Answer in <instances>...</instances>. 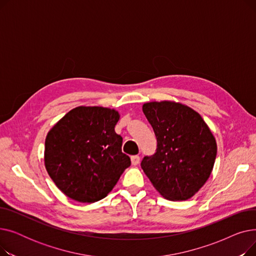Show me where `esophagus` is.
Here are the masks:
<instances>
[{
  "label": "esophagus",
  "instance_id": "1",
  "mask_svg": "<svg viewBox=\"0 0 256 256\" xmlns=\"http://www.w3.org/2000/svg\"><path fill=\"white\" fill-rule=\"evenodd\" d=\"M130 160H132V164L134 166H137L140 163V156H130Z\"/></svg>",
  "mask_w": 256,
  "mask_h": 256
}]
</instances>
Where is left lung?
Instances as JSON below:
<instances>
[{"label": "left lung", "instance_id": "left-lung-1", "mask_svg": "<svg viewBox=\"0 0 256 256\" xmlns=\"http://www.w3.org/2000/svg\"><path fill=\"white\" fill-rule=\"evenodd\" d=\"M156 137V152L141 167L164 198H192L210 178L217 156V142L198 112L173 100L142 106Z\"/></svg>", "mask_w": 256, "mask_h": 256}]
</instances>
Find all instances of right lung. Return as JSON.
<instances>
[{"label": "right lung", "mask_w": 256, "mask_h": 256, "mask_svg": "<svg viewBox=\"0 0 256 256\" xmlns=\"http://www.w3.org/2000/svg\"><path fill=\"white\" fill-rule=\"evenodd\" d=\"M120 114L100 106H80L48 132L44 166L58 189L78 202L93 204L109 194L130 158L115 132Z\"/></svg>", "instance_id": "add662e5"}]
</instances>
